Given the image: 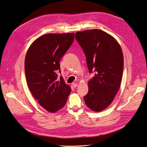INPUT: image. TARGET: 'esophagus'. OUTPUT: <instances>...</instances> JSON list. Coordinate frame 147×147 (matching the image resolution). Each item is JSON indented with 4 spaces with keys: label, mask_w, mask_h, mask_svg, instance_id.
Segmentation results:
<instances>
[{
    "label": "esophagus",
    "mask_w": 147,
    "mask_h": 147,
    "mask_svg": "<svg viewBox=\"0 0 147 147\" xmlns=\"http://www.w3.org/2000/svg\"><path fill=\"white\" fill-rule=\"evenodd\" d=\"M72 85H73L74 88H76V87H77V86H78V84H76V83H73Z\"/></svg>",
    "instance_id": "esophagus-1"
}]
</instances>
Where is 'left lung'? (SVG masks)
Returning a JSON list of instances; mask_svg holds the SVG:
<instances>
[{"instance_id": "obj_1", "label": "left lung", "mask_w": 147, "mask_h": 147, "mask_svg": "<svg viewBox=\"0 0 147 147\" xmlns=\"http://www.w3.org/2000/svg\"><path fill=\"white\" fill-rule=\"evenodd\" d=\"M75 37L85 54L89 72L95 73L88 81L85 104L94 111H101L111 104L120 88L123 68L122 49L115 38L100 30L79 31Z\"/></svg>"}]
</instances>
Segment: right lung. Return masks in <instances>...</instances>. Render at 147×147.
I'll return each instance as SVG.
<instances>
[{"label": "right lung", "mask_w": 147, "mask_h": 147, "mask_svg": "<svg viewBox=\"0 0 147 147\" xmlns=\"http://www.w3.org/2000/svg\"><path fill=\"white\" fill-rule=\"evenodd\" d=\"M74 33L47 34L35 40L25 60L26 82L32 95L49 112L64 107L71 93L62 76L57 78L60 60L71 45Z\"/></svg>", "instance_id": "add662e5"}]
</instances>
